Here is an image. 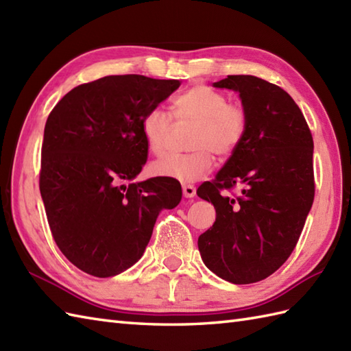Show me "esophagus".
<instances>
[{"instance_id":"obj_1","label":"esophagus","mask_w":351,"mask_h":351,"mask_svg":"<svg viewBox=\"0 0 351 351\" xmlns=\"http://www.w3.org/2000/svg\"><path fill=\"white\" fill-rule=\"evenodd\" d=\"M182 193H184L185 197H193L196 195V187H195V185L185 184V185H182Z\"/></svg>"}]
</instances>
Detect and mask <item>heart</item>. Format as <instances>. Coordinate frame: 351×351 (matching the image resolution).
I'll return each instance as SVG.
<instances>
[{
    "label": "heart",
    "mask_w": 351,
    "mask_h": 351,
    "mask_svg": "<svg viewBox=\"0 0 351 351\" xmlns=\"http://www.w3.org/2000/svg\"><path fill=\"white\" fill-rule=\"evenodd\" d=\"M173 116L180 123H196L193 130L189 154L169 155L151 164V173L180 182L202 180L213 169V156L226 160L243 143L247 131V114L241 106L228 102V96L208 86H195L178 95ZM171 121L166 111L152 108L141 121L146 146L154 155L167 149Z\"/></svg>",
    "instance_id": "1"
}]
</instances>
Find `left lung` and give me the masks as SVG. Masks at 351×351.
Here are the masks:
<instances>
[{
	"label": "left lung",
	"mask_w": 351,
	"mask_h": 351,
	"mask_svg": "<svg viewBox=\"0 0 351 351\" xmlns=\"http://www.w3.org/2000/svg\"><path fill=\"white\" fill-rule=\"evenodd\" d=\"M214 87L240 93L247 131L215 180L197 196L215 208L199 237L205 265L237 285L273 274L293 253L315 195L314 140L302 110L279 86L253 75H228ZM241 186L229 198L223 189Z\"/></svg>",
	"instance_id": "left-lung-1"
}]
</instances>
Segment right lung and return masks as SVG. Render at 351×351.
I'll return each mask as SVG.
<instances>
[{
  "instance_id": "add662e5",
  "label": "right lung",
  "mask_w": 351,
  "mask_h": 351,
  "mask_svg": "<svg viewBox=\"0 0 351 351\" xmlns=\"http://www.w3.org/2000/svg\"><path fill=\"white\" fill-rule=\"evenodd\" d=\"M178 80L108 75L72 88L45 125L39 187L51 234L87 274L111 278L134 265L161 210L181 202L170 178H136L147 160L141 121Z\"/></svg>"
}]
</instances>
